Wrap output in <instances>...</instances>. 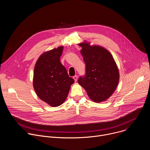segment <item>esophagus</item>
<instances>
[{
    "label": "esophagus",
    "mask_w": 150,
    "mask_h": 150,
    "mask_svg": "<svg viewBox=\"0 0 150 150\" xmlns=\"http://www.w3.org/2000/svg\"><path fill=\"white\" fill-rule=\"evenodd\" d=\"M73 79H74V81H75V82H76V81H77V79H78V76H77V75L74 76L73 77Z\"/></svg>",
    "instance_id": "obj_1"
}]
</instances>
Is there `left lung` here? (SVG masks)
I'll use <instances>...</instances> for the list:
<instances>
[{"instance_id": "left-lung-1", "label": "left lung", "mask_w": 150, "mask_h": 150, "mask_svg": "<svg viewBox=\"0 0 150 150\" xmlns=\"http://www.w3.org/2000/svg\"><path fill=\"white\" fill-rule=\"evenodd\" d=\"M86 65V75L80 77L78 83L90 99L96 103L108 100L115 92L119 81L117 66L109 50L84 41L78 45Z\"/></svg>"}]
</instances>
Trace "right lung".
<instances>
[{"instance_id": "add662e5", "label": "right lung", "mask_w": 150, "mask_h": 150, "mask_svg": "<svg viewBox=\"0 0 150 150\" xmlns=\"http://www.w3.org/2000/svg\"><path fill=\"white\" fill-rule=\"evenodd\" d=\"M63 46L41 54L34 70L33 87L36 94L49 105L57 107L68 97L74 80L60 61Z\"/></svg>"}]
</instances>
